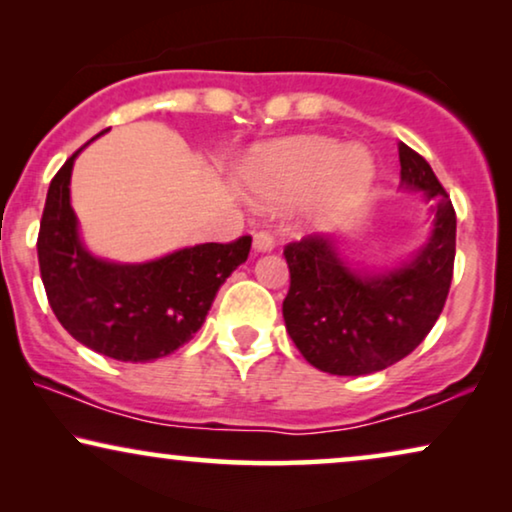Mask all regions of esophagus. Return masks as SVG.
Here are the masks:
<instances>
[{"mask_svg": "<svg viewBox=\"0 0 512 512\" xmlns=\"http://www.w3.org/2000/svg\"><path fill=\"white\" fill-rule=\"evenodd\" d=\"M254 249L256 251L275 249V237H272V233H268V230H258V233H254Z\"/></svg>", "mask_w": 512, "mask_h": 512, "instance_id": "34e87169", "label": "esophagus"}]
</instances>
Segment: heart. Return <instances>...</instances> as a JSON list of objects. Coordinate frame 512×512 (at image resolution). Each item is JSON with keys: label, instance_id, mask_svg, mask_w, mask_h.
I'll use <instances>...</instances> for the list:
<instances>
[{"label": "heart", "instance_id": "b5f03b06", "mask_svg": "<svg viewBox=\"0 0 512 512\" xmlns=\"http://www.w3.org/2000/svg\"><path fill=\"white\" fill-rule=\"evenodd\" d=\"M373 179V163L361 149H345L328 137H300L256 151L244 167V184L263 202H286L317 188L319 209L347 207Z\"/></svg>", "mask_w": 512, "mask_h": 512}]
</instances>
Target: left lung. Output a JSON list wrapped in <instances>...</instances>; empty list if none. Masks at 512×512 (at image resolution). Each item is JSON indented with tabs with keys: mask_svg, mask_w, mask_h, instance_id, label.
I'll list each match as a JSON object with an SVG mask.
<instances>
[{
	"mask_svg": "<svg viewBox=\"0 0 512 512\" xmlns=\"http://www.w3.org/2000/svg\"><path fill=\"white\" fill-rule=\"evenodd\" d=\"M401 179L433 202L431 240L389 275H356L335 256L333 240L305 235L289 242V293L282 312L291 340L314 368L368 375L394 366L422 342L443 312L457 249V214L431 165L398 144Z\"/></svg>",
	"mask_w": 512,
	"mask_h": 512,
	"instance_id": "left-lung-1",
	"label": "left lung"
}]
</instances>
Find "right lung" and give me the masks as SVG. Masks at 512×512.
I'll return each instance as SVG.
<instances>
[{
  "mask_svg": "<svg viewBox=\"0 0 512 512\" xmlns=\"http://www.w3.org/2000/svg\"><path fill=\"white\" fill-rule=\"evenodd\" d=\"M76 153L48 186L39 223L48 305L62 328L97 354L130 363L160 359L198 333L219 286L247 261L251 235L198 244L142 265L97 261L81 247L69 205Z\"/></svg>",
  "mask_w": 512,
  "mask_h": 512,
  "instance_id": "obj_1",
  "label": "right lung"
}]
</instances>
